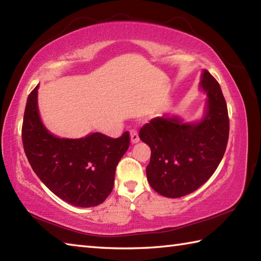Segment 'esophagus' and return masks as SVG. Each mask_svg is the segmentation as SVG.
Returning <instances> with one entry per match:
<instances>
[{
    "mask_svg": "<svg viewBox=\"0 0 261 261\" xmlns=\"http://www.w3.org/2000/svg\"><path fill=\"white\" fill-rule=\"evenodd\" d=\"M130 138H131V143L132 144H137L140 140L138 132H137L136 130H131L130 131Z\"/></svg>",
    "mask_w": 261,
    "mask_h": 261,
    "instance_id": "esophagus-1",
    "label": "esophagus"
}]
</instances>
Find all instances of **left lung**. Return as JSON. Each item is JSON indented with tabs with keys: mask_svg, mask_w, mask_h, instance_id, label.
I'll return each instance as SVG.
<instances>
[{
	"mask_svg": "<svg viewBox=\"0 0 261 261\" xmlns=\"http://www.w3.org/2000/svg\"><path fill=\"white\" fill-rule=\"evenodd\" d=\"M200 87L206 92L205 115L200 122L155 117L141 127L139 138L150 147L147 180L155 192L177 198L201 187L224 158L229 135L226 100L217 80L203 70Z\"/></svg>",
	"mask_w": 261,
	"mask_h": 261,
	"instance_id": "obj_1",
	"label": "left lung"
}]
</instances>
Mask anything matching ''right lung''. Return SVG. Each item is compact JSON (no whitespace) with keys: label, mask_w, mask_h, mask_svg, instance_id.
I'll return each mask as SVG.
<instances>
[{"label":"right lung","mask_w":261,"mask_h":261,"mask_svg":"<svg viewBox=\"0 0 261 261\" xmlns=\"http://www.w3.org/2000/svg\"><path fill=\"white\" fill-rule=\"evenodd\" d=\"M37 89L27 98L21 138L32 169L50 191L69 204H101L114 187L116 165L130 146L120 138L93 132L84 138H58L46 130L37 108Z\"/></svg>","instance_id":"obj_1"}]
</instances>
